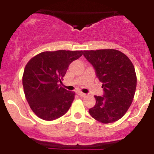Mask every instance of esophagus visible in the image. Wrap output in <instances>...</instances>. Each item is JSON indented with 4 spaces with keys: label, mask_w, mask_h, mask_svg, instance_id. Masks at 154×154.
<instances>
[{
    "label": "esophagus",
    "mask_w": 154,
    "mask_h": 154,
    "mask_svg": "<svg viewBox=\"0 0 154 154\" xmlns=\"http://www.w3.org/2000/svg\"><path fill=\"white\" fill-rule=\"evenodd\" d=\"M77 94H78L79 96H81V97H85L86 95V94L85 93H83L82 92H81V91H79V92H77Z\"/></svg>",
    "instance_id": "34e87169"
}]
</instances>
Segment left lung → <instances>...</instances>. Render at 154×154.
<instances>
[{"mask_svg":"<svg viewBox=\"0 0 154 154\" xmlns=\"http://www.w3.org/2000/svg\"><path fill=\"white\" fill-rule=\"evenodd\" d=\"M83 55L94 67L104 91L103 96L95 95L96 103L90 114L101 123L114 122L132 104L137 85L135 67L126 55L115 49L84 51Z\"/></svg>","mask_w":154,"mask_h":154,"instance_id":"1","label":"left lung"}]
</instances>
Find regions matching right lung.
<instances>
[{
	"label": "right lung",
	"instance_id": "right-lung-1",
	"mask_svg": "<svg viewBox=\"0 0 154 154\" xmlns=\"http://www.w3.org/2000/svg\"><path fill=\"white\" fill-rule=\"evenodd\" d=\"M83 51H45L26 63L22 77L24 95L33 112L40 119L52 121L69 109L75 92L61 87L63 77L72 61Z\"/></svg>",
	"mask_w": 154,
	"mask_h": 154
}]
</instances>
